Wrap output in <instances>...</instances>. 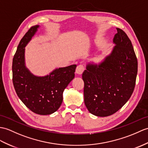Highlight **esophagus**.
<instances>
[{
  "instance_id": "esophagus-1",
  "label": "esophagus",
  "mask_w": 148,
  "mask_h": 148,
  "mask_svg": "<svg viewBox=\"0 0 148 148\" xmlns=\"http://www.w3.org/2000/svg\"><path fill=\"white\" fill-rule=\"evenodd\" d=\"M84 71V67L82 65H79L75 69V73L77 74H82Z\"/></svg>"
}]
</instances>
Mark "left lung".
Returning <instances> with one entry per match:
<instances>
[{"instance_id":"obj_1","label":"left lung","mask_w":148,"mask_h":148,"mask_svg":"<svg viewBox=\"0 0 148 148\" xmlns=\"http://www.w3.org/2000/svg\"><path fill=\"white\" fill-rule=\"evenodd\" d=\"M116 31L111 53L98 65L87 64L82 75L85 105L98 116L111 115L121 109L136 85L137 60L131 41L122 29Z\"/></svg>"}]
</instances>
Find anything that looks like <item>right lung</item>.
<instances>
[{
	"instance_id": "1",
	"label": "right lung",
	"mask_w": 148,
	"mask_h": 148,
	"mask_svg": "<svg viewBox=\"0 0 148 148\" xmlns=\"http://www.w3.org/2000/svg\"><path fill=\"white\" fill-rule=\"evenodd\" d=\"M39 25L32 26L18 45L12 60V82L17 95L31 111L50 115L59 108L63 92L75 76L76 65L60 67L49 75H33L25 66V47L37 32Z\"/></svg>"
}]
</instances>
